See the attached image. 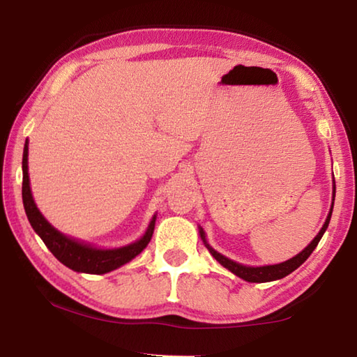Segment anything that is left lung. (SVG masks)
Listing matches in <instances>:
<instances>
[{"instance_id":"8db88e82","label":"left lung","mask_w":357,"mask_h":357,"mask_svg":"<svg viewBox=\"0 0 357 357\" xmlns=\"http://www.w3.org/2000/svg\"><path fill=\"white\" fill-rule=\"evenodd\" d=\"M334 200H335V183H334V195H332V206L328 217H326V222L323 228L319 229V233L315 236V239L312 241V243L305 247L304 250L298 255L287 259V261L279 263V264H269V266H258V268H253V266H244V264H239L236 261H233V259H229L227 257H223L222 253H219L217 250H214L213 247H211L206 243V236H204V231L203 228H200V236L203 239L204 245L208 247V250L211 252V255H213L217 261H219L223 268H227L228 271H231L234 275L241 277L243 280L247 282H252V283H264V282H273V280H279L283 279V277H287L288 274H291L294 269H298L299 266L305 261L307 258L310 257V253L315 250V247L318 245L319 239L323 238V234L326 231V228L329 225V220H331V215H332V208H334Z\"/></svg>"}]
</instances>
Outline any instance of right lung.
<instances>
[{
  "label": "right lung",
  "instance_id": "1",
  "mask_svg": "<svg viewBox=\"0 0 357 357\" xmlns=\"http://www.w3.org/2000/svg\"><path fill=\"white\" fill-rule=\"evenodd\" d=\"M23 183H22V197L23 206L28 215V220L36 233L39 234L44 244L48 247L53 255L69 269L77 271V273L84 274H105L113 269H118L119 266L129 263L134 259L138 253L149 244L151 238L154 233L155 215L149 222V227L143 236L129 245L119 247V249H98L91 244H84L80 241H75L66 234L59 233L56 228H53L50 223L45 220V217L40 214V211L36 206L33 200L31 187H29L28 176V140L25 142V149H23Z\"/></svg>",
  "mask_w": 357,
  "mask_h": 357
}]
</instances>
